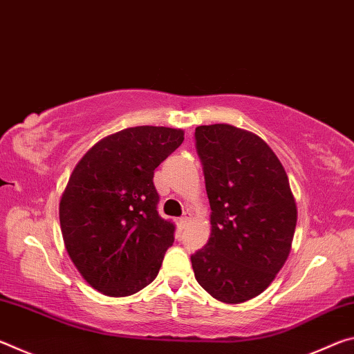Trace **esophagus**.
Masks as SVG:
<instances>
[{"instance_id":"34e87169","label":"esophagus","mask_w":354,"mask_h":354,"mask_svg":"<svg viewBox=\"0 0 354 354\" xmlns=\"http://www.w3.org/2000/svg\"><path fill=\"white\" fill-rule=\"evenodd\" d=\"M190 221V214L189 212H185L181 218H179V223H181V226L184 227V226H187V223Z\"/></svg>"}]
</instances>
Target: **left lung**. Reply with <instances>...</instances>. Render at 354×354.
Wrapping results in <instances>:
<instances>
[{
  "mask_svg": "<svg viewBox=\"0 0 354 354\" xmlns=\"http://www.w3.org/2000/svg\"><path fill=\"white\" fill-rule=\"evenodd\" d=\"M209 205L211 237L190 256L195 278L227 304L248 301L270 286L290 253L297 205L272 148L231 124L195 129Z\"/></svg>",
  "mask_w": 354,
  "mask_h": 354,
  "instance_id": "8db88e82",
  "label": "left lung"
}]
</instances>
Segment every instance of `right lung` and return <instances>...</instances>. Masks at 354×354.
Wrapping results in <instances>:
<instances>
[{
  "instance_id": "right-lung-1",
  "label": "right lung",
  "mask_w": 354,
  "mask_h": 354,
  "mask_svg": "<svg viewBox=\"0 0 354 354\" xmlns=\"http://www.w3.org/2000/svg\"><path fill=\"white\" fill-rule=\"evenodd\" d=\"M184 140L181 129L136 127L104 137L75 167L59 220L82 278L109 297H128L158 277L175 223L158 212L153 176Z\"/></svg>"
}]
</instances>
